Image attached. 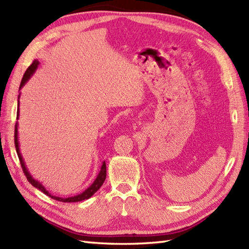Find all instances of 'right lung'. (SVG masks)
Listing matches in <instances>:
<instances>
[{
  "label": "right lung",
  "mask_w": 249,
  "mask_h": 249,
  "mask_svg": "<svg viewBox=\"0 0 249 249\" xmlns=\"http://www.w3.org/2000/svg\"><path fill=\"white\" fill-rule=\"evenodd\" d=\"M40 65V62L37 60H35L34 63L31 64V65L27 68L26 71H25L24 75H23V79H22V82H21V85H20V89L18 90H21L22 87L26 84V83L29 81V79L31 78V76L34 75V73L36 72V70L37 69V67H39ZM20 97H21V92L18 93V111H17V120H18V117H20ZM18 123L17 122L16 124V130H15V145H16V149H17V154H18V160H20L21 162V166L23 168V171L25 176H26L28 182L33 185L34 187H36V189L41 190L43 194H45L46 196H50L52 199L53 200H56V201H60V202H64V203H73V202H80V201H83V200H88L89 197L92 196L97 191L100 189V187L103 185V183L106 179V163L105 161L102 162V165H101V168H100V171L99 174L97 176V178H95L94 181L92 182V184L89 187H87L83 193L76 195V196H68V197H62V196H53L49 193V191L45 188V186L43 185V184L40 182L36 180L35 178L31 176L30 171L28 170L26 164H25V161L23 159V156L21 154V150H20V142H18Z\"/></svg>",
  "instance_id": "1"
}]
</instances>
